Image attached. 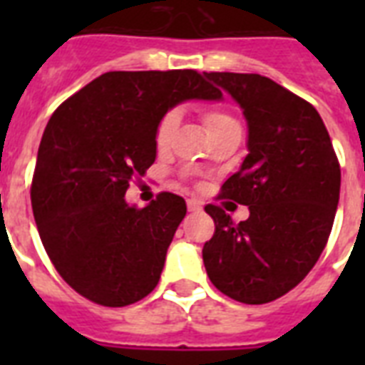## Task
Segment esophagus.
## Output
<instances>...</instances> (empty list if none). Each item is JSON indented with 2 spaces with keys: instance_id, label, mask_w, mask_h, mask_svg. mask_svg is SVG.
Segmentation results:
<instances>
[{
  "instance_id": "esophagus-1",
  "label": "esophagus",
  "mask_w": 365,
  "mask_h": 365,
  "mask_svg": "<svg viewBox=\"0 0 365 365\" xmlns=\"http://www.w3.org/2000/svg\"><path fill=\"white\" fill-rule=\"evenodd\" d=\"M187 210H189V212H200V210H202V206H200L199 200L189 199V200H187Z\"/></svg>"
}]
</instances>
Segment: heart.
<instances>
[{
    "label": "heart",
    "mask_w": 365,
    "mask_h": 365,
    "mask_svg": "<svg viewBox=\"0 0 365 365\" xmlns=\"http://www.w3.org/2000/svg\"><path fill=\"white\" fill-rule=\"evenodd\" d=\"M178 123H180V111H166L165 115H163V119L159 121V125H157V130H155V143H157V148H166V145L170 143ZM237 125H239V123L222 110H208L205 113V126L206 132H208V136H214L217 132L227 130V128Z\"/></svg>",
    "instance_id": "obj_1"
}]
</instances>
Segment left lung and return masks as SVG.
I'll use <instances>...</instances> for the list:
<instances>
[{"label":"left lung","instance_id":"obj_1","mask_svg":"<svg viewBox=\"0 0 365 365\" xmlns=\"http://www.w3.org/2000/svg\"><path fill=\"white\" fill-rule=\"evenodd\" d=\"M231 94L248 126V155L222 199L248 206L233 223L208 205L216 233L202 248L212 284L231 299L261 305L295 288L322 254L339 202L341 168L322 117L257 73H205ZM220 91V93H222Z\"/></svg>","mask_w":365,"mask_h":365}]
</instances>
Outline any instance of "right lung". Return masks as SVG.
Returning <instances> with one entry per match:
<instances>
[{"label":"right lung","instance_id":"1","mask_svg":"<svg viewBox=\"0 0 365 365\" xmlns=\"http://www.w3.org/2000/svg\"><path fill=\"white\" fill-rule=\"evenodd\" d=\"M220 98L195 70L108 71L54 111L37 151L31 208L54 269L77 294L126 307L153 292L187 206L160 193L136 208L126 189L155 163L166 111Z\"/></svg>","mask_w":365,"mask_h":365}]
</instances>
